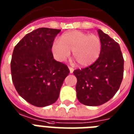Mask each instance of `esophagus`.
<instances>
[{
  "label": "esophagus",
  "mask_w": 134,
  "mask_h": 134,
  "mask_svg": "<svg viewBox=\"0 0 134 134\" xmlns=\"http://www.w3.org/2000/svg\"><path fill=\"white\" fill-rule=\"evenodd\" d=\"M69 71H70V73H73L74 71V68H72V67H69Z\"/></svg>",
  "instance_id": "1"
}]
</instances>
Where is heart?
<instances>
[{"instance_id": "1", "label": "heart", "mask_w": 134, "mask_h": 134, "mask_svg": "<svg viewBox=\"0 0 134 134\" xmlns=\"http://www.w3.org/2000/svg\"><path fill=\"white\" fill-rule=\"evenodd\" d=\"M102 42L99 36L73 30L61 36V40H55L52 45V53L57 60H65L72 51L74 59L80 66H88L99 56Z\"/></svg>"}]
</instances>
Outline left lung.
Here are the masks:
<instances>
[{
    "label": "left lung",
    "instance_id": "1",
    "mask_svg": "<svg viewBox=\"0 0 134 134\" xmlns=\"http://www.w3.org/2000/svg\"><path fill=\"white\" fill-rule=\"evenodd\" d=\"M97 32L102 42L98 59L89 67L73 72L77 79L78 100L90 106L109 101L120 88L124 72V58L119 44L102 30Z\"/></svg>",
    "mask_w": 134,
    "mask_h": 134
}]
</instances>
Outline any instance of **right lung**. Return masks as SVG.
I'll use <instances>...</instances> for the list:
<instances>
[{"label": "right lung", "instance_id": "add662e5", "mask_svg": "<svg viewBox=\"0 0 134 134\" xmlns=\"http://www.w3.org/2000/svg\"><path fill=\"white\" fill-rule=\"evenodd\" d=\"M60 31L40 28L26 35L14 48L12 82L19 94L33 106L44 107L56 102L69 74L67 65L55 60L51 51Z\"/></svg>", "mask_w": 134, "mask_h": 134}]
</instances>
